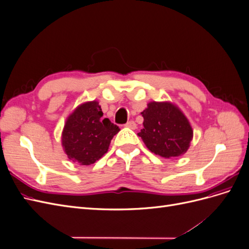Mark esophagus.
<instances>
[{"label":"esophagus","instance_id":"34e87169","mask_svg":"<svg viewBox=\"0 0 249 249\" xmlns=\"http://www.w3.org/2000/svg\"><path fill=\"white\" fill-rule=\"evenodd\" d=\"M125 126L130 127V129H136V124H135V122H133V120H130V122H127L125 124Z\"/></svg>","mask_w":249,"mask_h":249}]
</instances>
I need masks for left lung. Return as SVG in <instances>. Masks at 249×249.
<instances>
[{"mask_svg": "<svg viewBox=\"0 0 249 249\" xmlns=\"http://www.w3.org/2000/svg\"><path fill=\"white\" fill-rule=\"evenodd\" d=\"M138 136L150 152L162 158L178 157L189 148L192 127L185 115L170 103H149Z\"/></svg>", "mask_w": 249, "mask_h": 249, "instance_id": "8db88e82", "label": "left lung"}]
</instances>
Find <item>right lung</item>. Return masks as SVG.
Instances as JSON below:
<instances>
[{"label": "right lung", "mask_w": 249, "mask_h": 249, "mask_svg": "<svg viewBox=\"0 0 249 249\" xmlns=\"http://www.w3.org/2000/svg\"><path fill=\"white\" fill-rule=\"evenodd\" d=\"M99 103L79 106L67 118L62 133V145L69 159L81 165L93 164L108 152L119 127L108 118H102Z\"/></svg>", "instance_id": "right-lung-1"}]
</instances>
